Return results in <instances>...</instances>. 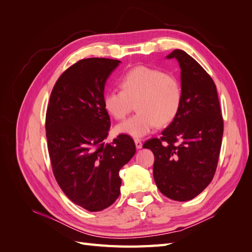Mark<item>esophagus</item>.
Segmentation results:
<instances>
[{
    "label": "esophagus",
    "mask_w": 252,
    "mask_h": 252,
    "mask_svg": "<svg viewBox=\"0 0 252 252\" xmlns=\"http://www.w3.org/2000/svg\"><path fill=\"white\" fill-rule=\"evenodd\" d=\"M134 144H135V147L138 149H141L143 144H142V141L140 139H134Z\"/></svg>",
    "instance_id": "esophagus-1"
}]
</instances>
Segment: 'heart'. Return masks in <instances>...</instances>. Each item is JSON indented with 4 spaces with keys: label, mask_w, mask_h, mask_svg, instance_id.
<instances>
[{
    "label": "heart",
    "mask_w": 252,
    "mask_h": 252,
    "mask_svg": "<svg viewBox=\"0 0 252 252\" xmlns=\"http://www.w3.org/2000/svg\"><path fill=\"white\" fill-rule=\"evenodd\" d=\"M121 90H109L103 98L104 108L116 120L125 119L135 103L133 117L117 126V131L142 138L158 124L165 126L178 116L182 105L181 83L172 74L149 66H135L120 79Z\"/></svg>",
    "instance_id": "heart-1"
}]
</instances>
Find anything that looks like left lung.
Instances as JSON below:
<instances>
[{"label":"left lung","mask_w":252,"mask_h":252,"mask_svg":"<svg viewBox=\"0 0 252 252\" xmlns=\"http://www.w3.org/2000/svg\"><path fill=\"white\" fill-rule=\"evenodd\" d=\"M181 67L182 105L178 116L161 138L146 141L143 148L155 155L154 178L171 200H192L207 187L216 173L222 145L224 122L217 86L196 61L181 49L167 59Z\"/></svg>","instance_id":"obj_1"}]
</instances>
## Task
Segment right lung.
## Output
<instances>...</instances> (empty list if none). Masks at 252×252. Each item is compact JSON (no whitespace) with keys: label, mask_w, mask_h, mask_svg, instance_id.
<instances>
[{"label":"right lung","mask_w":252,"mask_h":252,"mask_svg":"<svg viewBox=\"0 0 252 252\" xmlns=\"http://www.w3.org/2000/svg\"><path fill=\"white\" fill-rule=\"evenodd\" d=\"M121 62L89 58L66 69L53 87L46 112L52 171L69 200L88 211L109 207L120 195V170L135 154L131 136L105 144L110 118L105 83Z\"/></svg>","instance_id":"add662e5"}]
</instances>
